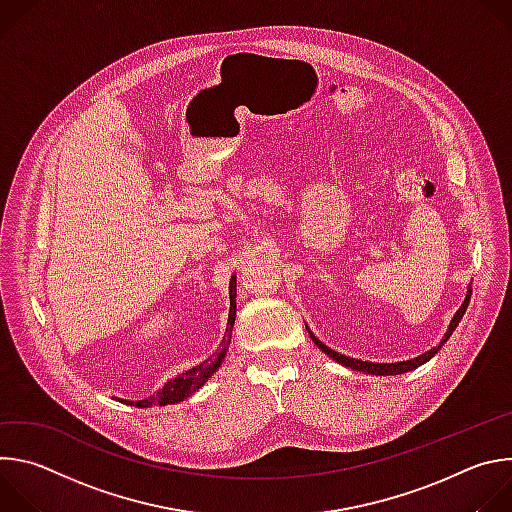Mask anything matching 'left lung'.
<instances>
[{
  "mask_svg": "<svg viewBox=\"0 0 512 512\" xmlns=\"http://www.w3.org/2000/svg\"><path fill=\"white\" fill-rule=\"evenodd\" d=\"M470 298H472V287H468V291H466V298H464V302H462V306H460V310L454 314V318H452V322H450V326H448V330H446V334L442 336V340H440V344L437 346H433L431 350H427V352H423V354H419V356H415V358H409V360H401V362H369V360H358V358H350V356H344V354H338L336 350H332V348H328L322 340H318L314 334H312V330L306 326V330L310 332V336H312V340H314V344L324 352V354H328L332 360H336L338 364H342V367H348V369H352V371H360V373H367V375H377V377H391V375H403V373H409V371H415L417 367H421V364H425L427 360H431L437 352L442 350V346L450 340V336L454 334V330L458 328V324H460V320H462V316L466 314V308H468V304H470Z\"/></svg>",
  "mask_w": 512,
  "mask_h": 512,
  "instance_id": "left-lung-1",
  "label": "left lung"
}]
</instances>
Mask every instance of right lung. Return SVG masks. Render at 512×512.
<instances>
[{
  "instance_id": "obj_1",
  "label": "right lung",
  "mask_w": 512,
  "mask_h": 512,
  "mask_svg": "<svg viewBox=\"0 0 512 512\" xmlns=\"http://www.w3.org/2000/svg\"><path fill=\"white\" fill-rule=\"evenodd\" d=\"M237 275L231 277V283H229V300H231V310H229V322H227V334L223 338V346L221 350H218L214 356H210L206 362L198 364V367L170 379L168 383H164V387L154 393L152 397L148 399H141V401H125L127 405H135V407H152V405H174V403H180L184 399H188L190 395H194L216 371L218 367H221L225 356H227V350H229V344H231V336H233V326H235V318H237ZM123 401V399H121Z\"/></svg>"
}]
</instances>
